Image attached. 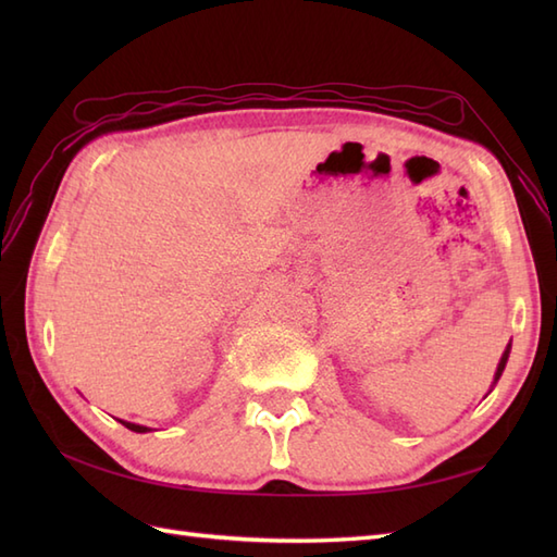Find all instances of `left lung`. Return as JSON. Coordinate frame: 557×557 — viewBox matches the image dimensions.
<instances>
[{
  "instance_id": "8db88e82",
  "label": "left lung",
  "mask_w": 557,
  "mask_h": 557,
  "mask_svg": "<svg viewBox=\"0 0 557 557\" xmlns=\"http://www.w3.org/2000/svg\"><path fill=\"white\" fill-rule=\"evenodd\" d=\"M510 347H512V345H507V349L503 351V357H500V363H498V371H495V377H493V385L500 381V375H503V371H505V363H507V357H510Z\"/></svg>"
}]
</instances>
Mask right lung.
Returning a JSON list of instances; mask_svg holds the SVG:
<instances>
[{
  "label": "right lung",
  "mask_w": 557,
  "mask_h": 557,
  "mask_svg": "<svg viewBox=\"0 0 557 557\" xmlns=\"http://www.w3.org/2000/svg\"><path fill=\"white\" fill-rule=\"evenodd\" d=\"M128 431H136V433H148L150 429L148 425H138V423H128V421H122Z\"/></svg>",
  "instance_id": "right-lung-1"
}]
</instances>
